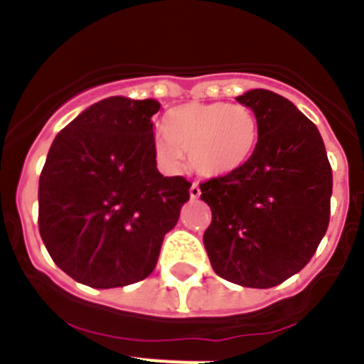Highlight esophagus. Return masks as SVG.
I'll return each mask as SVG.
<instances>
[{"label": "esophagus", "mask_w": 364, "mask_h": 364, "mask_svg": "<svg viewBox=\"0 0 364 364\" xmlns=\"http://www.w3.org/2000/svg\"><path fill=\"white\" fill-rule=\"evenodd\" d=\"M189 195H191V198H198V197H200V186H198V184H191V188H189Z\"/></svg>", "instance_id": "obj_1"}]
</instances>
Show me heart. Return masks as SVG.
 Masks as SVG:
<instances>
[{
	"mask_svg": "<svg viewBox=\"0 0 364 364\" xmlns=\"http://www.w3.org/2000/svg\"><path fill=\"white\" fill-rule=\"evenodd\" d=\"M257 136V118L246 105L188 104L167 114L166 131L154 136L153 149L169 169L182 166L188 153L195 171L215 178L240 169L252 156Z\"/></svg>",
	"mask_w": 364,
	"mask_h": 364,
	"instance_id": "obj_1",
	"label": "heart"
}]
</instances>
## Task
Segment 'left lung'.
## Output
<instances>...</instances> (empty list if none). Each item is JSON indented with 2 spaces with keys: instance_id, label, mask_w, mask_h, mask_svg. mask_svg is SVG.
Returning <instances> with one entry per match:
<instances>
[{
  "instance_id": "8db88e82",
  "label": "left lung",
  "mask_w": 364,
  "mask_h": 364,
  "mask_svg": "<svg viewBox=\"0 0 364 364\" xmlns=\"http://www.w3.org/2000/svg\"><path fill=\"white\" fill-rule=\"evenodd\" d=\"M237 102L255 112L259 140L240 169L200 184L211 208L204 246L218 277L273 288L310 262L330 222L332 167L319 129L266 89Z\"/></svg>"
}]
</instances>
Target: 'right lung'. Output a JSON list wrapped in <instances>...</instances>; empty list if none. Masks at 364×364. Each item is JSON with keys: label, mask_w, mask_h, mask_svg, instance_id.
Listing matches in <instances>:
<instances>
[{"label": "right lung", "mask_w": 364, "mask_h": 364, "mask_svg": "<svg viewBox=\"0 0 364 364\" xmlns=\"http://www.w3.org/2000/svg\"><path fill=\"white\" fill-rule=\"evenodd\" d=\"M156 100L111 96L74 118L50 146L38 188V226L74 281L118 288L156 266L164 235L189 200L184 176L156 169Z\"/></svg>", "instance_id": "add662e5"}]
</instances>
